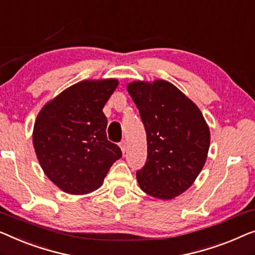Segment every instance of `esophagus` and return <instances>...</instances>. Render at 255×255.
I'll use <instances>...</instances> for the list:
<instances>
[{"label":"esophagus","instance_id":"esophagus-1","mask_svg":"<svg viewBox=\"0 0 255 255\" xmlns=\"http://www.w3.org/2000/svg\"><path fill=\"white\" fill-rule=\"evenodd\" d=\"M120 146H121L122 152H123V153L127 152V148H128V142H127V140H122V141L120 142Z\"/></svg>","mask_w":255,"mask_h":255}]
</instances>
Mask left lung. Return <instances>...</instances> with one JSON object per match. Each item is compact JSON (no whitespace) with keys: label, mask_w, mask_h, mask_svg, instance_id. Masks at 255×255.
Returning <instances> with one entry per match:
<instances>
[{"label":"left lung","mask_w":255,"mask_h":255,"mask_svg":"<svg viewBox=\"0 0 255 255\" xmlns=\"http://www.w3.org/2000/svg\"><path fill=\"white\" fill-rule=\"evenodd\" d=\"M147 135V160L136 171L147 194L169 200L193 184L207 158L210 134L197 106L172 84L134 82L128 86Z\"/></svg>","instance_id":"obj_1"}]
</instances>
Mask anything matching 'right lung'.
I'll return each mask as SVG.
<instances>
[{
  "label": "right lung",
  "instance_id": "1",
  "mask_svg": "<svg viewBox=\"0 0 255 255\" xmlns=\"http://www.w3.org/2000/svg\"><path fill=\"white\" fill-rule=\"evenodd\" d=\"M119 82L78 83L43 107L33 131L40 165L51 182L70 194L97 190L114 162L122 157L107 139L102 109Z\"/></svg>",
  "mask_w": 255,
  "mask_h": 255
}]
</instances>
